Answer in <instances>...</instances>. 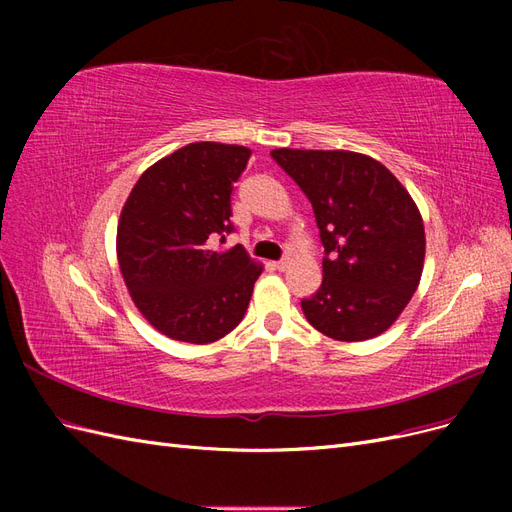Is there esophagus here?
Wrapping results in <instances>:
<instances>
[{
    "label": "esophagus",
    "instance_id": "1",
    "mask_svg": "<svg viewBox=\"0 0 512 512\" xmlns=\"http://www.w3.org/2000/svg\"><path fill=\"white\" fill-rule=\"evenodd\" d=\"M273 267H275L277 271H286V269H288V260H286V258H284V260H277Z\"/></svg>",
    "mask_w": 512,
    "mask_h": 512
}]
</instances>
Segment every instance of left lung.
I'll return each mask as SVG.
<instances>
[{"mask_svg":"<svg viewBox=\"0 0 512 512\" xmlns=\"http://www.w3.org/2000/svg\"><path fill=\"white\" fill-rule=\"evenodd\" d=\"M312 203L324 247L322 284L301 301L314 329L339 342L384 333L421 282L425 228L389 168L354 151L273 149Z\"/></svg>","mask_w":512,"mask_h":512,"instance_id":"left-lung-1","label":"left lung"}]
</instances>
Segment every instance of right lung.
Returning <instances> with one entry per match:
<instances>
[{
  "label": "right lung",
  "instance_id": "add662e5",
  "mask_svg": "<svg viewBox=\"0 0 512 512\" xmlns=\"http://www.w3.org/2000/svg\"><path fill=\"white\" fill-rule=\"evenodd\" d=\"M252 151L192 143L147 168L123 205L117 258L132 301L170 339L211 344L243 320L262 267L230 235V194Z\"/></svg>",
  "mask_w": 512,
  "mask_h": 512
}]
</instances>
